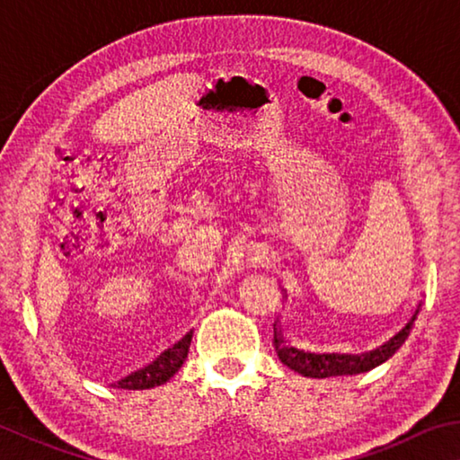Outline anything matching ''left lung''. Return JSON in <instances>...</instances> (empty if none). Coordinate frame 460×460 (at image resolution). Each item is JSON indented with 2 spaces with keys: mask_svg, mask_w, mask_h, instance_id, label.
<instances>
[{
  "mask_svg": "<svg viewBox=\"0 0 460 460\" xmlns=\"http://www.w3.org/2000/svg\"><path fill=\"white\" fill-rule=\"evenodd\" d=\"M418 310L414 313V316L410 318V323L403 326V329L394 334L392 339L384 345L377 347L376 351L369 353H361V355H339V353H305L298 351V349L288 347L284 345V341L279 339V334L274 329V349L279 357V361L288 367L302 373L306 377H332V376H357V373H365L371 371L373 367H377L384 361H387L398 349L402 347V342L406 341V337L410 334L411 324L416 321Z\"/></svg>",
  "mask_w": 460,
  "mask_h": 460,
  "instance_id": "left-lung-1",
  "label": "left lung"
}]
</instances>
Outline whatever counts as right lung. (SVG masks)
Listing matches in <instances>:
<instances>
[{
	"label": "right lung",
	"mask_w": 460,
	"mask_h": 460,
	"mask_svg": "<svg viewBox=\"0 0 460 460\" xmlns=\"http://www.w3.org/2000/svg\"><path fill=\"white\" fill-rule=\"evenodd\" d=\"M190 341H192V332L184 334L176 345L166 349L164 353H160L154 361L144 365V367L131 371L129 376L115 381V385L123 389H147V387L166 384V381L182 367L186 355H189Z\"/></svg>",
	"instance_id": "add662e5"
}]
</instances>
